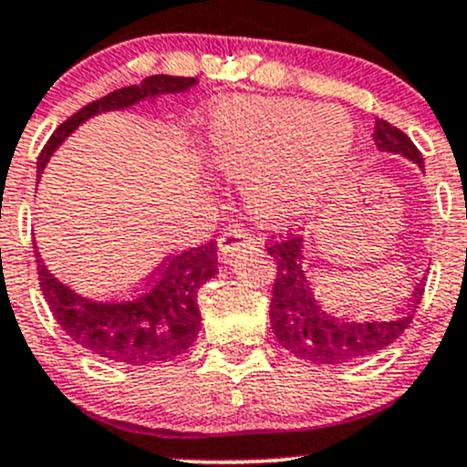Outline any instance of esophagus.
I'll list each match as a JSON object with an SVG mask.
<instances>
[{"instance_id":"1","label":"esophagus","mask_w":467,"mask_h":467,"mask_svg":"<svg viewBox=\"0 0 467 467\" xmlns=\"http://www.w3.org/2000/svg\"><path fill=\"white\" fill-rule=\"evenodd\" d=\"M254 244H260L258 234H251L246 228H242V225H230V228H225V233L219 237V251L223 255H230L237 254L239 248L254 246Z\"/></svg>"}]
</instances>
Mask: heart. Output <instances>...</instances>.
I'll return each mask as SVG.
<instances>
[{
	"label": "heart",
	"instance_id": "obj_1",
	"mask_svg": "<svg viewBox=\"0 0 467 467\" xmlns=\"http://www.w3.org/2000/svg\"><path fill=\"white\" fill-rule=\"evenodd\" d=\"M209 150L233 180L246 182L263 223L308 219L338 189L355 151V124L341 108L295 99H234L209 121Z\"/></svg>",
	"mask_w": 467,
	"mask_h": 467
}]
</instances>
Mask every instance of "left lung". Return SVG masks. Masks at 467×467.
Instances as JSON below:
<instances>
[{"label": "left lung", "instance_id": "1", "mask_svg": "<svg viewBox=\"0 0 467 467\" xmlns=\"http://www.w3.org/2000/svg\"><path fill=\"white\" fill-rule=\"evenodd\" d=\"M373 140L378 150L403 154L424 168L421 151L415 142L389 121L376 117ZM269 255L276 263L269 320L276 341L295 357L311 364L338 366L361 357L376 355L396 341L410 327L421 297L424 283L412 295L410 306L396 317H348L322 306L313 293V283L304 267L302 237L287 233L267 244Z\"/></svg>", "mask_w": 467, "mask_h": 467}]
</instances>
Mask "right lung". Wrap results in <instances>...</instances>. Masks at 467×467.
<instances>
[{
	"label": "right lung",
	"instance_id": "1",
	"mask_svg": "<svg viewBox=\"0 0 467 467\" xmlns=\"http://www.w3.org/2000/svg\"><path fill=\"white\" fill-rule=\"evenodd\" d=\"M195 82V78L150 76L140 85L121 87L99 101L87 103L50 135L38 154L36 177H41L52 151L89 117L135 106L150 96L186 91ZM36 265L43 297L68 338L91 355L129 366L172 361L193 346L200 329L198 290L219 272L216 242H207L165 258L147 287L135 295L117 302H94L57 281L38 254Z\"/></svg>",
	"mask_w": 467,
	"mask_h": 467
}]
</instances>
